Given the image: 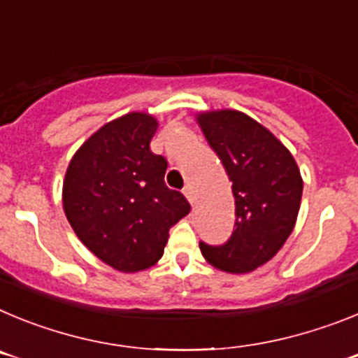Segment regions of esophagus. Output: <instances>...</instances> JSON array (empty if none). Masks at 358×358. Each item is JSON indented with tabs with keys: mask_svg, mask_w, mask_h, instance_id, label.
<instances>
[{
	"mask_svg": "<svg viewBox=\"0 0 358 358\" xmlns=\"http://www.w3.org/2000/svg\"><path fill=\"white\" fill-rule=\"evenodd\" d=\"M182 194H185V197L188 199V202L194 206L195 204V192H194V186L192 185H186L185 189H182Z\"/></svg>",
	"mask_w": 358,
	"mask_h": 358,
	"instance_id": "1",
	"label": "esophagus"
}]
</instances>
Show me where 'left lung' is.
Returning a JSON list of instances; mask_svg holds the SVG:
<instances>
[{"label":"left lung","mask_w":358,"mask_h":358,"mask_svg":"<svg viewBox=\"0 0 358 358\" xmlns=\"http://www.w3.org/2000/svg\"><path fill=\"white\" fill-rule=\"evenodd\" d=\"M195 120L233 182L236 215L231 238L217 248L201 242V252L222 273H252L273 260L296 226L301 172L289 148L242 110H202Z\"/></svg>","instance_id":"8db88e82"}]
</instances>
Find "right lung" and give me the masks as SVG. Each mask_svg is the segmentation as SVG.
Listing matches in <instances>:
<instances>
[{
    "mask_svg": "<svg viewBox=\"0 0 358 358\" xmlns=\"http://www.w3.org/2000/svg\"><path fill=\"white\" fill-rule=\"evenodd\" d=\"M156 116L132 110L107 122L71 157L62 206L75 235L120 273L156 265L169 231L189 213L185 195L164 185L166 159L150 150Z\"/></svg>",
    "mask_w": 358,
    "mask_h": 358,
    "instance_id": "1",
    "label": "right lung"
}]
</instances>
